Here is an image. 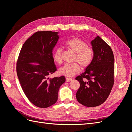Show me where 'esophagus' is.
Instances as JSON below:
<instances>
[{
	"mask_svg": "<svg viewBox=\"0 0 132 132\" xmlns=\"http://www.w3.org/2000/svg\"><path fill=\"white\" fill-rule=\"evenodd\" d=\"M71 78H66V81L67 82H69V81H71Z\"/></svg>",
	"mask_w": 132,
	"mask_h": 132,
	"instance_id": "esophagus-1",
	"label": "esophagus"
}]
</instances>
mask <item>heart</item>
<instances>
[{"instance_id": "obj_1", "label": "heart", "mask_w": 132, "mask_h": 132, "mask_svg": "<svg viewBox=\"0 0 132 132\" xmlns=\"http://www.w3.org/2000/svg\"><path fill=\"white\" fill-rule=\"evenodd\" d=\"M65 46L75 53L73 59L74 61H77L82 67H88L93 61L94 51L90 47H87V43L84 41L77 38H71L65 43ZM53 59L57 63L59 64L62 62L61 48H58L55 50ZM78 63L74 62L65 64L59 69V73L67 77H73L81 70L80 65Z\"/></svg>"}]
</instances>
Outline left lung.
Instances as JSON below:
<instances>
[{
	"instance_id": "1",
	"label": "left lung",
	"mask_w": 132,
	"mask_h": 132,
	"mask_svg": "<svg viewBox=\"0 0 132 132\" xmlns=\"http://www.w3.org/2000/svg\"><path fill=\"white\" fill-rule=\"evenodd\" d=\"M94 58L85 71L75 78L80 82L76 94L78 101L86 107L104 102L114 83V58L111 47L98 36L91 41Z\"/></svg>"
}]
</instances>
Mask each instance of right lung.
I'll return each instance as SVG.
<instances>
[{"label":"right lung","mask_w":132,"mask_h":132,"mask_svg":"<svg viewBox=\"0 0 132 132\" xmlns=\"http://www.w3.org/2000/svg\"><path fill=\"white\" fill-rule=\"evenodd\" d=\"M58 34L49 31L35 32L23 43L17 61L16 72L22 89L29 101L38 107L54 104L59 87L65 81L64 76L49 78L57 70L52 52Z\"/></svg>","instance_id":"add662e5"}]
</instances>
